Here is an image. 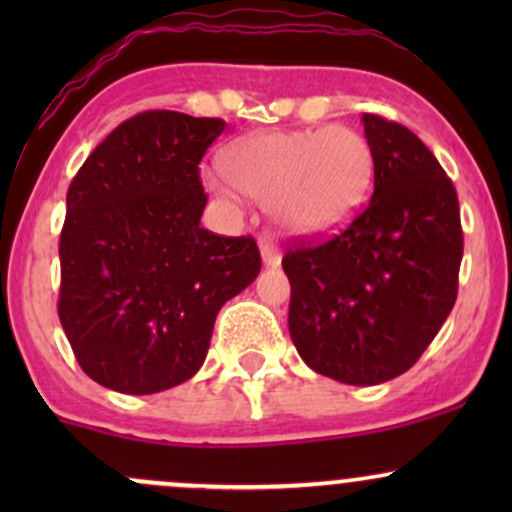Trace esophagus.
<instances>
[{"mask_svg":"<svg viewBox=\"0 0 512 512\" xmlns=\"http://www.w3.org/2000/svg\"><path fill=\"white\" fill-rule=\"evenodd\" d=\"M260 252H262V262L267 264V267H276V264H281V250L276 248L274 238L264 236L260 240Z\"/></svg>","mask_w":512,"mask_h":512,"instance_id":"esophagus-1","label":"esophagus"}]
</instances>
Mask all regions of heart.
I'll return each instance as SVG.
<instances>
[{"label":"heart","instance_id":"b5f03b06","mask_svg":"<svg viewBox=\"0 0 512 512\" xmlns=\"http://www.w3.org/2000/svg\"><path fill=\"white\" fill-rule=\"evenodd\" d=\"M221 168L286 231L317 236L344 226L363 207L373 182V151L346 125L279 129L228 144ZM207 185L231 195L219 173H207Z\"/></svg>","mask_w":512,"mask_h":512}]
</instances>
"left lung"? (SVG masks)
I'll return each mask as SVG.
<instances>
[{
    "mask_svg": "<svg viewBox=\"0 0 512 512\" xmlns=\"http://www.w3.org/2000/svg\"><path fill=\"white\" fill-rule=\"evenodd\" d=\"M363 132L370 202L342 233L298 240L281 260L298 354L346 385L387 383L419 361L455 305L464 248L457 192L428 146L373 113Z\"/></svg>",
    "mask_w": 512,
    "mask_h": 512,
    "instance_id": "1",
    "label": "left lung"
}]
</instances>
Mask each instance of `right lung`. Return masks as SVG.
Listing matches in <instances>:
<instances>
[{
    "mask_svg": "<svg viewBox=\"0 0 512 512\" xmlns=\"http://www.w3.org/2000/svg\"><path fill=\"white\" fill-rule=\"evenodd\" d=\"M223 129L219 117L146 110L117 125L69 185L57 313L98 385L154 395L190 380L221 305L260 274L255 238L199 226V161Z\"/></svg>",
    "mask_w": 512,
    "mask_h": 512,
    "instance_id": "add662e5",
    "label": "right lung"
}]
</instances>
